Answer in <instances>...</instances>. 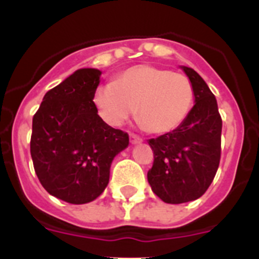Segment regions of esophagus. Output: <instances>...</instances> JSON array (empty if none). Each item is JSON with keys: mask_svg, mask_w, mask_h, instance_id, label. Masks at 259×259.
<instances>
[{"mask_svg": "<svg viewBox=\"0 0 259 259\" xmlns=\"http://www.w3.org/2000/svg\"><path fill=\"white\" fill-rule=\"evenodd\" d=\"M130 140H131L132 144H139V143H141V141H143V139H141L140 136H137V135L131 134V135H130Z\"/></svg>", "mask_w": 259, "mask_h": 259, "instance_id": "34e87169", "label": "esophagus"}]
</instances>
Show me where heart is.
<instances>
[{"label":"heart","instance_id":"b5f03b06","mask_svg":"<svg viewBox=\"0 0 259 259\" xmlns=\"http://www.w3.org/2000/svg\"><path fill=\"white\" fill-rule=\"evenodd\" d=\"M193 85L179 72L149 65L134 66L95 93L100 115L120 125L134 113L150 132L166 134L184 122L193 105Z\"/></svg>","mask_w":259,"mask_h":259}]
</instances>
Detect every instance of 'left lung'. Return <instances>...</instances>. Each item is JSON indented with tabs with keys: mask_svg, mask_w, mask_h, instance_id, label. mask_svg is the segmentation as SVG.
<instances>
[{
	"mask_svg": "<svg viewBox=\"0 0 259 259\" xmlns=\"http://www.w3.org/2000/svg\"><path fill=\"white\" fill-rule=\"evenodd\" d=\"M194 92V106L174 131L149 139L154 161L148 171L152 191L166 203L197 200L214 180L221 161L222 118L202 77L183 66Z\"/></svg>",
	"mask_w": 259,
	"mask_h": 259,
	"instance_id": "obj_1",
	"label": "left lung"
}]
</instances>
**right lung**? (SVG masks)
<instances>
[{
  "label": "right lung",
  "mask_w": 259,
  "mask_h": 259,
  "mask_svg": "<svg viewBox=\"0 0 259 259\" xmlns=\"http://www.w3.org/2000/svg\"><path fill=\"white\" fill-rule=\"evenodd\" d=\"M101 71L80 68L48 91L32 119L31 157L41 185L54 197L80 205L105 191L114 157L130 143L110 127L93 98Z\"/></svg>",
  "instance_id": "1"
}]
</instances>
